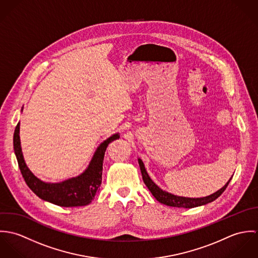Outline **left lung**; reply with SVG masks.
Wrapping results in <instances>:
<instances>
[{
  "label": "left lung",
  "mask_w": 258,
  "mask_h": 258,
  "mask_svg": "<svg viewBox=\"0 0 258 258\" xmlns=\"http://www.w3.org/2000/svg\"><path fill=\"white\" fill-rule=\"evenodd\" d=\"M139 162V166H140V170L142 173V178L145 184L147 185L149 190L152 192V195L154 196V198L160 202L161 204H164L166 206L169 207H175V208H184V209H191V208H196V207H200V206H204L207 205L209 203L214 202L215 200H217L221 194L224 191V189L226 188V186L229 184L231 178L229 179V181L224 184L221 189H219L218 191H216L215 194H212L208 197H204V198H184V197H179V196H175L173 194H170L166 190H163L161 187H159L157 184H155L151 178L148 175L147 171L145 169L144 163L142 162L141 159H138Z\"/></svg>",
  "instance_id": "1"
}]
</instances>
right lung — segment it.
<instances>
[{"label": "right lung", "mask_w": 258, "mask_h": 258, "mask_svg": "<svg viewBox=\"0 0 258 258\" xmlns=\"http://www.w3.org/2000/svg\"><path fill=\"white\" fill-rule=\"evenodd\" d=\"M119 137V134L116 133L103 141L96 149L87 169L81 175L54 184L40 181L27 167L21 147L20 122L14 133V150L23 178L38 198L60 207H81L90 204L99 190L106 148Z\"/></svg>", "instance_id": "add662e5"}]
</instances>
